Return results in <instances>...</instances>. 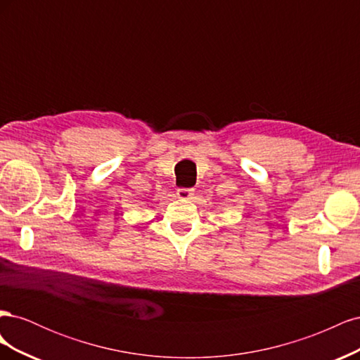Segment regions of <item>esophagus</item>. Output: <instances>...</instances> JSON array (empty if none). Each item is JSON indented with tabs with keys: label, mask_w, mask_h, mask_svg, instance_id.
<instances>
[{
	"label": "esophagus",
	"mask_w": 360,
	"mask_h": 360,
	"mask_svg": "<svg viewBox=\"0 0 360 360\" xmlns=\"http://www.w3.org/2000/svg\"><path fill=\"white\" fill-rule=\"evenodd\" d=\"M192 195H193V191H192V189H186V188L177 189V197L181 198V200H191Z\"/></svg>",
	"instance_id": "34e87169"
}]
</instances>
